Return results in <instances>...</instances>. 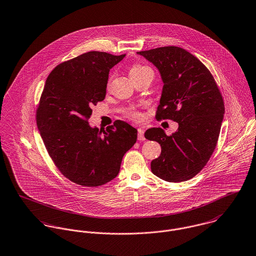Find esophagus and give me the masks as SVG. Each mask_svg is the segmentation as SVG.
<instances>
[{
    "label": "esophagus",
    "instance_id": "1",
    "mask_svg": "<svg viewBox=\"0 0 256 256\" xmlns=\"http://www.w3.org/2000/svg\"><path fill=\"white\" fill-rule=\"evenodd\" d=\"M138 140L139 141H144L145 140V136H144V130L139 128L138 129Z\"/></svg>",
    "mask_w": 256,
    "mask_h": 256
}]
</instances>
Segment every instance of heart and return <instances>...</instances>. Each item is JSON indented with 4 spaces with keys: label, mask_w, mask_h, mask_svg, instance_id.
<instances>
[{
    "label": "heart",
    "mask_w": 256,
    "mask_h": 256,
    "mask_svg": "<svg viewBox=\"0 0 256 256\" xmlns=\"http://www.w3.org/2000/svg\"><path fill=\"white\" fill-rule=\"evenodd\" d=\"M152 74V70L150 67L145 66V65H141V64H135V65H133L132 68H131V70H130V76L132 78V80L135 78L141 76H143V74ZM128 116H129V117H132V118H134V119H136V120L141 119V114H139V113H137V112H133V111L129 112V113H128Z\"/></svg>",
    "instance_id": "heart-1"
}]
</instances>
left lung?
<instances>
[{
  "instance_id": "8db88e82",
  "label": "left lung",
  "mask_w": 256,
  "mask_h": 256,
  "mask_svg": "<svg viewBox=\"0 0 256 256\" xmlns=\"http://www.w3.org/2000/svg\"><path fill=\"white\" fill-rule=\"evenodd\" d=\"M160 71L164 82L156 120L178 123L168 136L162 128H150L145 138L162 146L152 160V172L170 182L194 178L206 166L219 138L224 106L214 76L194 55L176 46L137 52Z\"/></svg>"
}]
</instances>
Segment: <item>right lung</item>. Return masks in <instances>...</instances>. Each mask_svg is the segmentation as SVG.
I'll return each instance as SVG.
<instances>
[{
  "label": "right lung",
  "mask_w": 256,
  "mask_h": 256,
  "mask_svg": "<svg viewBox=\"0 0 256 256\" xmlns=\"http://www.w3.org/2000/svg\"><path fill=\"white\" fill-rule=\"evenodd\" d=\"M124 57L86 52L59 64L45 82L37 127L57 168L78 185L96 187L115 178L137 141V130L121 120L106 130L88 125L92 106L106 98L110 69Z\"/></svg>",
  "instance_id": "right-lung-1"
}]
</instances>
